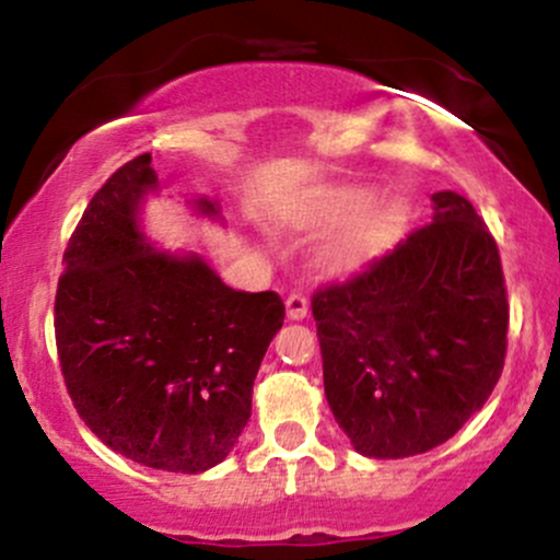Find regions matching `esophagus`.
Instances as JSON below:
<instances>
[{"label": "esophagus", "instance_id": "obj_1", "mask_svg": "<svg viewBox=\"0 0 560 560\" xmlns=\"http://www.w3.org/2000/svg\"><path fill=\"white\" fill-rule=\"evenodd\" d=\"M287 316L292 320H302L307 316V298L302 292H292L287 298Z\"/></svg>", "mask_w": 560, "mask_h": 560}]
</instances>
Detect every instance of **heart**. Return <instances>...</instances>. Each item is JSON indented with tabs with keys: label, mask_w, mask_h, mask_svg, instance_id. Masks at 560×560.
<instances>
[{
	"label": "heart",
	"mask_w": 560,
	"mask_h": 560,
	"mask_svg": "<svg viewBox=\"0 0 560 560\" xmlns=\"http://www.w3.org/2000/svg\"><path fill=\"white\" fill-rule=\"evenodd\" d=\"M374 197L376 189L371 186L324 189L292 210L287 223L294 231L316 234L347 220L348 223L320 247L318 266L334 276L355 273L395 247L410 223L408 199Z\"/></svg>",
	"instance_id": "obj_1"
}]
</instances>
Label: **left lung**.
<instances>
[{
    "label": "left lung",
    "mask_w": 560,
    "mask_h": 560,
    "mask_svg": "<svg viewBox=\"0 0 560 560\" xmlns=\"http://www.w3.org/2000/svg\"><path fill=\"white\" fill-rule=\"evenodd\" d=\"M432 202V223L311 300L326 400L369 458H408L447 442L503 374L498 244L466 197L436 191Z\"/></svg>",
    "instance_id": "left-lung-1"
}]
</instances>
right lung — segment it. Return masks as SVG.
Masks as SVG:
<instances>
[{
    "label": "right lung",
    "mask_w": 560,
    "mask_h": 560,
    "mask_svg": "<svg viewBox=\"0 0 560 560\" xmlns=\"http://www.w3.org/2000/svg\"><path fill=\"white\" fill-rule=\"evenodd\" d=\"M155 189L147 152L83 210L57 284V355L70 400L107 447L141 466L199 474L240 440L284 302L236 292L199 255L152 247L139 208ZM195 208L218 215L205 197Z\"/></svg>",
    "instance_id": "1"
}]
</instances>
